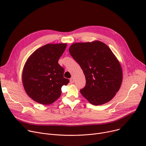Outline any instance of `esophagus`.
<instances>
[{
    "instance_id": "34e87169",
    "label": "esophagus",
    "mask_w": 146,
    "mask_h": 146,
    "mask_svg": "<svg viewBox=\"0 0 146 146\" xmlns=\"http://www.w3.org/2000/svg\"><path fill=\"white\" fill-rule=\"evenodd\" d=\"M70 82L71 83H73L74 82V78L73 77H72L70 78Z\"/></svg>"
}]
</instances>
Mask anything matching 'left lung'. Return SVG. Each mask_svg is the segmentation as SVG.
<instances>
[{"mask_svg": "<svg viewBox=\"0 0 146 146\" xmlns=\"http://www.w3.org/2000/svg\"><path fill=\"white\" fill-rule=\"evenodd\" d=\"M80 66L86 84L82 95L91 104L100 105L111 101L122 82L121 65L111 49L102 42L73 43L69 48Z\"/></svg>", "mask_w": 146, "mask_h": 146, "instance_id": "obj_1", "label": "left lung"}]
</instances>
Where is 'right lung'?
Returning a JSON list of instances; mask_svg holds the SVG:
<instances>
[{
    "mask_svg": "<svg viewBox=\"0 0 146 146\" xmlns=\"http://www.w3.org/2000/svg\"><path fill=\"white\" fill-rule=\"evenodd\" d=\"M66 46V43L46 44L35 50L26 61L23 84L26 93L35 102L44 105L54 103L61 95L62 87L69 83L58 63Z\"/></svg>",
    "mask_w": 146,
    "mask_h": 146,
    "instance_id": "right-lung-1",
    "label": "right lung"
}]
</instances>
